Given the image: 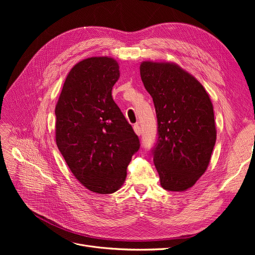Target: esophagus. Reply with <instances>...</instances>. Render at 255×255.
Returning <instances> with one entry per match:
<instances>
[{
    "mask_svg": "<svg viewBox=\"0 0 255 255\" xmlns=\"http://www.w3.org/2000/svg\"><path fill=\"white\" fill-rule=\"evenodd\" d=\"M133 129H134V131H135V133H136L137 135H140V134H141V128H140V126H139L138 123H136L134 126H133Z\"/></svg>",
    "mask_w": 255,
    "mask_h": 255,
    "instance_id": "esophagus-1",
    "label": "esophagus"
}]
</instances>
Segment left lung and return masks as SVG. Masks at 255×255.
Segmentation results:
<instances>
[{"mask_svg":"<svg viewBox=\"0 0 255 255\" xmlns=\"http://www.w3.org/2000/svg\"><path fill=\"white\" fill-rule=\"evenodd\" d=\"M140 76L153 98L157 141L151 150L160 184L185 191L204 175L216 142L211 99L196 78L172 63L142 62Z\"/></svg>","mask_w":255,"mask_h":255,"instance_id":"obj_1","label":"left lung"}]
</instances>
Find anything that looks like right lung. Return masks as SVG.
<instances>
[{"label":"right lung","mask_w":255,"mask_h":255,"mask_svg":"<svg viewBox=\"0 0 255 255\" xmlns=\"http://www.w3.org/2000/svg\"><path fill=\"white\" fill-rule=\"evenodd\" d=\"M117 61L93 57L66 77L56 106V141L74 177L89 190L110 194L123 185L138 136L113 99Z\"/></svg>","instance_id":"right-lung-1"}]
</instances>
